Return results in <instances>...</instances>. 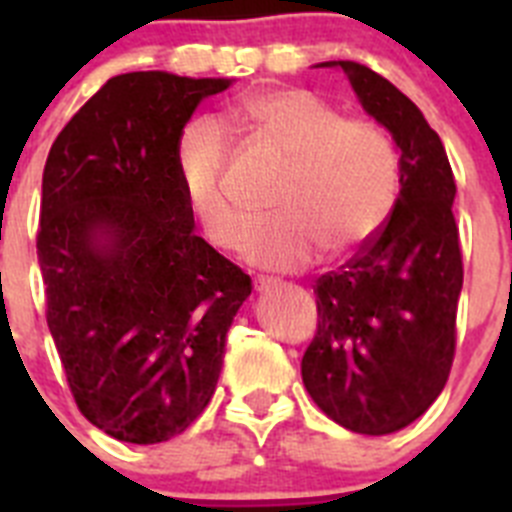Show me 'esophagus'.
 Wrapping results in <instances>:
<instances>
[{"mask_svg": "<svg viewBox=\"0 0 512 512\" xmlns=\"http://www.w3.org/2000/svg\"><path fill=\"white\" fill-rule=\"evenodd\" d=\"M274 279H266V277H261V279H256V289H259V292H266V289H271L274 287Z\"/></svg>", "mask_w": 512, "mask_h": 512, "instance_id": "obj_1", "label": "esophagus"}]
</instances>
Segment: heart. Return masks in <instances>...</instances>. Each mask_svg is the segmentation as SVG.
<instances>
[{
    "mask_svg": "<svg viewBox=\"0 0 512 512\" xmlns=\"http://www.w3.org/2000/svg\"><path fill=\"white\" fill-rule=\"evenodd\" d=\"M217 128L287 156L274 189L277 215L246 230L243 259L271 271L310 264L320 246L348 253L364 246L392 215L400 194V156L372 120H348L307 89H264L230 104ZM215 125L189 122L174 146L184 205L210 243L233 248L243 212L225 189L228 146Z\"/></svg>",
    "mask_w": 512,
    "mask_h": 512,
    "instance_id": "obj_1",
    "label": "heart"
}]
</instances>
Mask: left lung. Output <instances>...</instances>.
Here are the masks:
<instances>
[{
  "mask_svg": "<svg viewBox=\"0 0 512 512\" xmlns=\"http://www.w3.org/2000/svg\"><path fill=\"white\" fill-rule=\"evenodd\" d=\"M320 66L343 69L361 107L390 130L400 194L354 259L315 282L318 333L302 382L330 420L384 436L431 408L451 372L464 282L456 182L438 133L395 84L356 61Z\"/></svg>",
  "mask_w": 512,
  "mask_h": 512,
  "instance_id": "8db88e82",
  "label": "left lung"
}]
</instances>
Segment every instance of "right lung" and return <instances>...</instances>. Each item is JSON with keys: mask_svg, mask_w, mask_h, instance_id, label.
<instances>
[{"mask_svg": "<svg viewBox=\"0 0 512 512\" xmlns=\"http://www.w3.org/2000/svg\"><path fill=\"white\" fill-rule=\"evenodd\" d=\"M233 79L112 76L69 120L43 171L45 318L81 415L161 443L207 408L251 277L194 235L174 146Z\"/></svg>", "mask_w": 512, "mask_h": 512, "instance_id": "1", "label": "right lung"}]
</instances>
